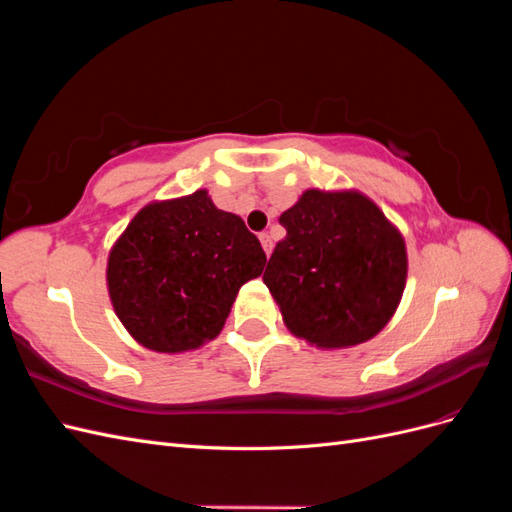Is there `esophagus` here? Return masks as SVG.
<instances>
[{
    "label": "esophagus",
    "mask_w": 512,
    "mask_h": 512,
    "mask_svg": "<svg viewBox=\"0 0 512 512\" xmlns=\"http://www.w3.org/2000/svg\"><path fill=\"white\" fill-rule=\"evenodd\" d=\"M260 243H262V247H265V254H267V256H271L273 241H271V237L267 235V232H260Z\"/></svg>",
    "instance_id": "esophagus-1"
}]
</instances>
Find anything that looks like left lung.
Segmentation results:
<instances>
[{
  "label": "left lung",
  "instance_id": "8db88e82",
  "mask_svg": "<svg viewBox=\"0 0 512 512\" xmlns=\"http://www.w3.org/2000/svg\"><path fill=\"white\" fill-rule=\"evenodd\" d=\"M286 237L262 280L288 329L324 348L363 344L391 320L406 286L399 232L356 192L307 190L282 213Z\"/></svg>",
  "mask_w": 512,
  "mask_h": 512
}]
</instances>
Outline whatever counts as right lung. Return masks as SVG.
<instances>
[{
    "mask_svg": "<svg viewBox=\"0 0 512 512\" xmlns=\"http://www.w3.org/2000/svg\"><path fill=\"white\" fill-rule=\"evenodd\" d=\"M267 254L235 213L205 190L145 207L108 256V292L138 344L183 352L224 327L239 288L265 269Z\"/></svg>",
    "mask_w": 512,
    "mask_h": 512,
    "instance_id": "1",
    "label": "right lung"
}]
</instances>
